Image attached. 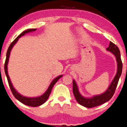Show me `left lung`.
I'll use <instances>...</instances> for the list:
<instances>
[{"instance_id": "left-lung-1", "label": "left lung", "mask_w": 127, "mask_h": 127, "mask_svg": "<svg viewBox=\"0 0 127 127\" xmlns=\"http://www.w3.org/2000/svg\"><path fill=\"white\" fill-rule=\"evenodd\" d=\"M106 50L112 53L115 57L117 63V71L115 77L113 79L106 91L101 94L94 95L91 97H85L79 92V87L75 80L74 79L73 80V92L74 97L79 104L85 107L91 108L103 104L109 100L115 92L119 79L121 75L122 70H123V63L121 59L120 50L117 45L112 43V42H110L109 47L106 48Z\"/></svg>"}]
</instances>
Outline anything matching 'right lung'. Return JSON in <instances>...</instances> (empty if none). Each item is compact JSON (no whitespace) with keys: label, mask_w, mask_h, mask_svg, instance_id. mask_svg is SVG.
I'll return each instance as SVG.
<instances>
[{"label":"right lung","mask_w":127,"mask_h":127,"mask_svg":"<svg viewBox=\"0 0 127 127\" xmlns=\"http://www.w3.org/2000/svg\"><path fill=\"white\" fill-rule=\"evenodd\" d=\"M36 30V29H28V30H27L24 31H23L21 34L19 35L17 38L15 39L13 42L10 44V45L8 49H7V53H6V61L5 63H4V72H5V74L6 76L7 81H8L9 85V87L10 88V90H11L12 94H13V96L15 97L17 100H19V102H21V103H24L26 105H28V106H32V107H36V106H40V105H42L43 103H45V102L47 101V100L48 99L49 96H50V94H51V92L52 89H53V86L56 83V82H57L58 80H59L61 77H62L63 75H60L57 77H56V78L53 79V81L50 83V86H48V89L45 92L44 94H42V95L39 96L37 97H27L25 96H23L22 95L20 94L15 89L14 87H13V85H12V83L10 80L9 76L8 74V70H7V65H8L9 63V57L10 54V52L12 51V49L13 48V46L16 44V42H18V41L19 40V39L21 36L25 35L26 33L32 32H34Z\"/></svg>","instance_id":"add662e5"}]
</instances>
